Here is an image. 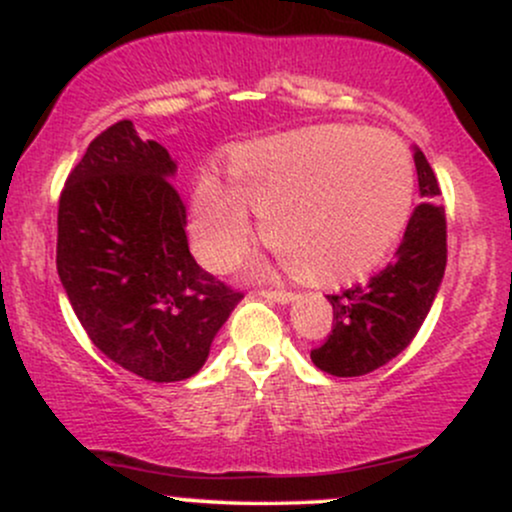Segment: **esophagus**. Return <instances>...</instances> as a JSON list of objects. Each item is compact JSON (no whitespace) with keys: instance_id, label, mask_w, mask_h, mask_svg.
I'll return each instance as SVG.
<instances>
[{"instance_id":"34e87169","label":"esophagus","mask_w":512,"mask_h":512,"mask_svg":"<svg viewBox=\"0 0 512 512\" xmlns=\"http://www.w3.org/2000/svg\"><path fill=\"white\" fill-rule=\"evenodd\" d=\"M260 293L262 298H267V301H274V303H281V305H286V303H293L296 301V293H291V291H272V289H262V291H257Z\"/></svg>"}]
</instances>
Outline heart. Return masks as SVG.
<instances>
[{"instance_id":"obj_1","label":"heart","mask_w":512,"mask_h":512,"mask_svg":"<svg viewBox=\"0 0 512 512\" xmlns=\"http://www.w3.org/2000/svg\"><path fill=\"white\" fill-rule=\"evenodd\" d=\"M414 207V168L395 137L351 125H313L252 139L228 156V187L202 180L190 238L211 272L248 257L255 226L296 279L337 286L390 255Z\"/></svg>"}]
</instances>
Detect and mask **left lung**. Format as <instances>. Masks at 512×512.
I'll list each match as a JSON object with an SVG mask.
<instances>
[{
    "label": "left lung",
    "mask_w": 512,
    "mask_h": 512,
    "mask_svg": "<svg viewBox=\"0 0 512 512\" xmlns=\"http://www.w3.org/2000/svg\"><path fill=\"white\" fill-rule=\"evenodd\" d=\"M414 166L424 202L411 214L395 260L366 286L327 296L334 310L332 332L325 344L310 351V358L337 378L373 373L402 354L436 301L448 262L445 209L438 204L436 173L416 146Z\"/></svg>",
    "instance_id": "left-lung-1"
}]
</instances>
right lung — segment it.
I'll return each instance as SVG.
<instances>
[{"mask_svg":"<svg viewBox=\"0 0 512 512\" xmlns=\"http://www.w3.org/2000/svg\"><path fill=\"white\" fill-rule=\"evenodd\" d=\"M175 170L120 120L88 144L57 211V274L81 327L151 383L192 378L243 298L190 255Z\"/></svg>","mask_w":512,"mask_h":512,"instance_id":"1","label":"right lung"}]
</instances>
